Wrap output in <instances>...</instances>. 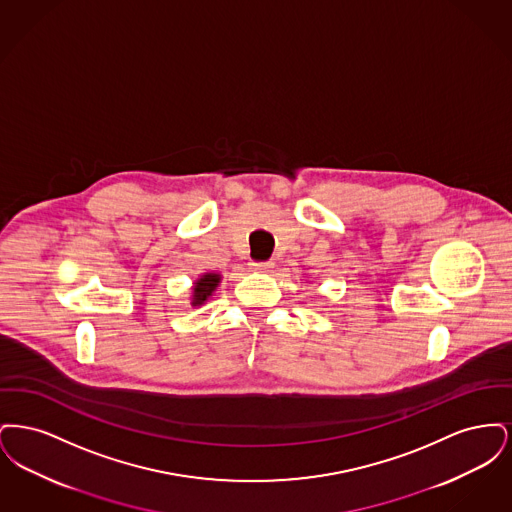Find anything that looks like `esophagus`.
Returning <instances> with one entry per match:
<instances>
[{
    "label": "esophagus",
    "mask_w": 512,
    "mask_h": 512,
    "mask_svg": "<svg viewBox=\"0 0 512 512\" xmlns=\"http://www.w3.org/2000/svg\"><path fill=\"white\" fill-rule=\"evenodd\" d=\"M274 267L270 261H257V263H251V268L257 270V272H268L270 268Z\"/></svg>",
    "instance_id": "1"
}]
</instances>
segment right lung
I'll list each match as a JSON object with an SVG mask.
<instances>
[{
    "label": "right lung",
    "mask_w": 512,
    "mask_h": 512,
    "mask_svg": "<svg viewBox=\"0 0 512 512\" xmlns=\"http://www.w3.org/2000/svg\"><path fill=\"white\" fill-rule=\"evenodd\" d=\"M220 276L219 274H203L197 282H195L194 288V305H201L207 301V297L211 293L215 292V288L219 286Z\"/></svg>",
    "instance_id": "1"
}]
</instances>
